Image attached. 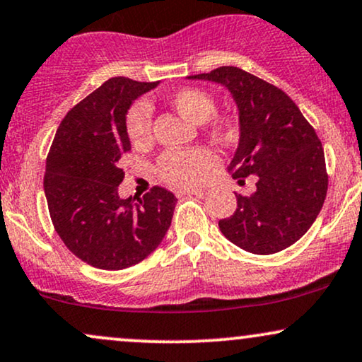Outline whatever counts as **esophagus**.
Here are the masks:
<instances>
[{
    "label": "esophagus",
    "instance_id": "esophagus-1",
    "mask_svg": "<svg viewBox=\"0 0 362 362\" xmlns=\"http://www.w3.org/2000/svg\"><path fill=\"white\" fill-rule=\"evenodd\" d=\"M204 190L200 189H192V190H177L178 197H185V195H202Z\"/></svg>",
    "mask_w": 362,
    "mask_h": 362
}]
</instances>
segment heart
Returning a JSON list of instances; mask_svg holds the SVG:
<instances>
[{
    "label": "heart",
    "instance_id": "heart-1",
    "mask_svg": "<svg viewBox=\"0 0 362 362\" xmlns=\"http://www.w3.org/2000/svg\"><path fill=\"white\" fill-rule=\"evenodd\" d=\"M167 103L190 123L207 121L209 132L219 139H228L233 133V124L228 117H209L216 110V101L207 90L199 87H182L168 94ZM126 134L138 148L146 146L151 141V110L148 103L136 101L126 112ZM214 163V153L202 146L167 151L158 160V175L177 189H194L202 184Z\"/></svg>",
    "mask_w": 362,
    "mask_h": 362
}]
</instances>
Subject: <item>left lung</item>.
Returning a JSON list of instances; mask_svg holds the SVG:
<instances>
[{"instance_id": "8db88e82", "label": "left lung", "mask_w": 362, "mask_h": 362, "mask_svg": "<svg viewBox=\"0 0 362 362\" xmlns=\"http://www.w3.org/2000/svg\"><path fill=\"white\" fill-rule=\"evenodd\" d=\"M189 79L211 81L233 94L239 111V145L229 170L239 182L256 175L250 197L219 229L255 255H273L310 229L327 195L324 148L298 106L276 86L239 67L214 69Z\"/></svg>"}]
</instances>
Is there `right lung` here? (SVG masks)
I'll return each mask as SVG.
<instances>
[{
  "label": "right lung",
  "mask_w": 362,
  "mask_h": 362,
  "mask_svg": "<svg viewBox=\"0 0 362 362\" xmlns=\"http://www.w3.org/2000/svg\"><path fill=\"white\" fill-rule=\"evenodd\" d=\"M158 82L112 77L72 107L47 156L45 190L52 224L77 258L99 269H123L156 250L172 224L177 199L153 187L121 199V158L132 150L126 112Z\"/></svg>",
  "instance_id": "right-lung-1"
}]
</instances>
